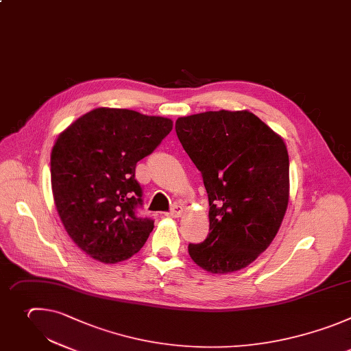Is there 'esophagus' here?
<instances>
[{"label": "esophagus", "mask_w": 351, "mask_h": 351, "mask_svg": "<svg viewBox=\"0 0 351 351\" xmlns=\"http://www.w3.org/2000/svg\"><path fill=\"white\" fill-rule=\"evenodd\" d=\"M182 206L181 204H174L173 206V208L170 210L169 213H166V216L167 217H173V219H178V217H181V215H182Z\"/></svg>", "instance_id": "34e87169"}]
</instances>
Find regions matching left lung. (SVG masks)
Instances as JSON below:
<instances>
[{
  "mask_svg": "<svg viewBox=\"0 0 351 351\" xmlns=\"http://www.w3.org/2000/svg\"><path fill=\"white\" fill-rule=\"evenodd\" d=\"M176 132L208 197V235L189 243L191 258L212 274L242 269L275 238L289 202L284 139L249 110L178 117Z\"/></svg>",
  "mask_w": 351,
  "mask_h": 351,
  "instance_id": "obj_1",
  "label": "left lung"
}]
</instances>
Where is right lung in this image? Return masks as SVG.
Wrapping results in <instances>:
<instances>
[{"label": "right lung", "mask_w": 351, "mask_h": 351, "mask_svg": "<svg viewBox=\"0 0 351 351\" xmlns=\"http://www.w3.org/2000/svg\"><path fill=\"white\" fill-rule=\"evenodd\" d=\"M173 130L167 117L97 108L62 131L51 152V186L60 221L90 257L114 264L141 249L154 220L139 217L136 163Z\"/></svg>", "instance_id": "add662e5"}]
</instances>
